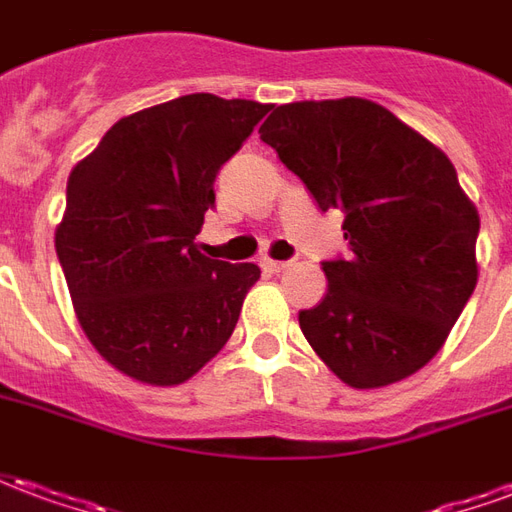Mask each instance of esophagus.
Wrapping results in <instances>:
<instances>
[{
	"instance_id": "esophagus-1",
	"label": "esophagus",
	"mask_w": 512,
	"mask_h": 512,
	"mask_svg": "<svg viewBox=\"0 0 512 512\" xmlns=\"http://www.w3.org/2000/svg\"><path fill=\"white\" fill-rule=\"evenodd\" d=\"M260 268H263L266 274H279V271H285V268H288V263H285V260H271V257H263V260H260Z\"/></svg>"
}]
</instances>
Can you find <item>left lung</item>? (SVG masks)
Wrapping results in <instances>:
<instances>
[{"mask_svg": "<svg viewBox=\"0 0 512 512\" xmlns=\"http://www.w3.org/2000/svg\"><path fill=\"white\" fill-rule=\"evenodd\" d=\"M260 139L321 211L345 213L348 260L299 312L312 351L354 389L403 381L439 354L477 285L480 216L452 161L365 98L271 106Z\"/></svg>", "mask_w": 512, "mask_h": 512, "instance_id": "8db88e82", "label": "left lung"}]
</instances>
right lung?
Wrapping results in <instances>:
<instances>
[{
  "instance_id": "add662e5",
  "label": "right lung",
  "mask_w": 512,
  "mask_h": 512,
  "mask_svg": "<svg viewBox=\"0 0 512 512\" xmlns=\"http://www.w3.org/2000/svg\"><path fill=\"white\" fill-rule=\"evenodd\" d=\"M271 104L194 93L117 120L71 169L54 233L87 340L134 381L175 386L230 340L255 263H224L194 241L213 180Z\"/></svg>"
}]
</instances>
